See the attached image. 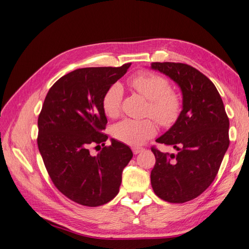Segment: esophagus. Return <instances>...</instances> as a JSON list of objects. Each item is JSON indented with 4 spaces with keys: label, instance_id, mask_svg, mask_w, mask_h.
<instances>
[{
    "label": "esophagus",
    "instance_id": "1",
    "mask_svg": "<svg viewBox=\"0 0 249 249\" xmlns=\"http://www.w3.org/2000/svg\"><path fill=\"white\" fill-rule=\"evenodd\" d=\"M143 149H144V148H143V147H140V146H133V147H132V150H133L134 155H137V154H139L140 152H142Z\"/></svg>",
    "mask_w": 249,
    "mask_h": 249
}]
</instances>
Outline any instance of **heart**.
<instances>
[{"mask_svg":"<svg viewBox=\"0 0 249 249\" xmlns=\"http://www.w3.org/2000/svg\"><path fill=\"white\" fill-rule=\"evenodd\" d=\"M132 87L148 100L146 115L156 119L163 127H171L180 118L183 112V97L171 89L170 82L159 73L143 71L131 81ZM124 90L119 83L112 84L105 92L102 105L105 114L116 117L122 109ZM113 137L129 145H139L154 137L158 124L153 118H124L112 126Z\"/></svg>","mask_w":249,"mask_h":249,"instance_id":"1","label":"heart"}]
</instances>
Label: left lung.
Returning a JSON list of instances; mask_svg holds the SVG:
<instances>
[{
  "instance_id": "8db88e82",
  "label": "left lung",
  "mask_w": 249,
  "mask_h": 249,
  "mask_svg": "<svg viewBox=\"0 0 249 249\" xmlns=\"http://www.w3.org/2000/svg\"><path fill=\"white\" fill-rule=\"evenodd\" d=\"M152 69L177 83L184 107L178 122L156 140L178 153L152 147L156 164L150 183L158 197L183 203L199 196L215 179L230 145V120L213 82L196 69L175 62H153Z\"/></svg>"
}]
</instances>
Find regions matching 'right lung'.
I'll return each instance as SVG.
<instances>
[{
  "instance_id": "1",
  "label": "right lung",
  "mask_w": 249,
  "mask_h": 249,
  "mask_svg": "<svg viewBox=\"0 0 249 249\" xmlns=\"http://www.w3.org/2000/svg\"><path fill=\"white\" fill-rule=\"evenodd\" d=\"M131 63L119 67H85L60 78L43 102L38 116V144L53 184L67 198L86 207L114 198L123 170L131 161V148L103 131L107 117L102 100ZM103 147L95 156L89 147Z\"/></svg>"
}]
</instances>
